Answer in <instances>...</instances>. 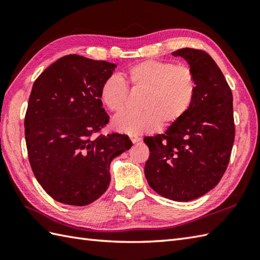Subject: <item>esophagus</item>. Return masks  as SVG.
I'll list each match as a JSON object with an SVG mask.
<instances>
[{
    "label": "esophagus",
    "mask_w": 260,
    "mask_h": 260,
    "mask_svg": "<svg viewBox=\"0 0 260 260\" xmlns=\"http://www.w3.org/2000/svg\"><path fill=\"white\" fill-rule=\"evenodd\" d=\"M129 139H131V141H132V143H133V144H136V143H139L141 141L140 137L136 136V135H131Z\"/></svg>",
    "instance_id": "34e87169"
}]
</instances>
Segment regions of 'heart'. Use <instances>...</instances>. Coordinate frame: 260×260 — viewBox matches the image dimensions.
I'll return each mask as SVG.
<instances>
[{
	"mask_svg": "<svg viewBox=\"0 0 260 260\" xmlns=\"http://www.w3.org/2000/svg\"><path fill=\"white\" fill-rule=\"evenodd\" d=\"M132 89L144 91L140 113H125L113 120L114 129L128 135H142L158 126L170 127L190 109L196 97L197 80L190 67L170 61L146 60L124 75ZM103 105L118 114L125 109L127 87L118 76H110L99 91Z\"/></svg>",
	"mask_w": 260,
	"mask_h": 260,
	"instance_id": "obj_1",
	"label": "heart"
}]
</instances>
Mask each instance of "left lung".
Returning a JSON list of instances; mask_svg holds the SVG:
<instances>
[{
  "label": "left lung",
  "instance_id": "1",
  "mask_svg": "<svg viewBox=\"0 0 260 260\" xmlns=\"http://www.w3.org/2000/svg\"><path fill=\"white\" fill-rule=\"evenodd\" d=\"M186 60L197 80L190 109L164 134L147 136L146 180L159 196L191 201L219 183L235 141L233 93L221 70L206 51L172 52Z\"/></svg>",
  "mask_w": 260,
  "mask_h": 260
}]
</instances>
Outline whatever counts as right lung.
I'll use <instances>...</instances> for the list:
<instances>
[{"mask_svg": "<svg viewBox=\"0 0 260 260\" xmlns=\"http://www.w3.org/2000/svg\"><path fill=\"white\" fill-rule=\"evenodd\" d=\"M116 64L68 54L33 84L25 113L31 169L49 196L87 206L109 186L113 158L129 150L127 135H96L109 121L99 91Z\"/></svg>", "mask_w": 260, "mask_h": 260, "instance_id": "right-lung-1", "label": "right lung"}]
</instances>
